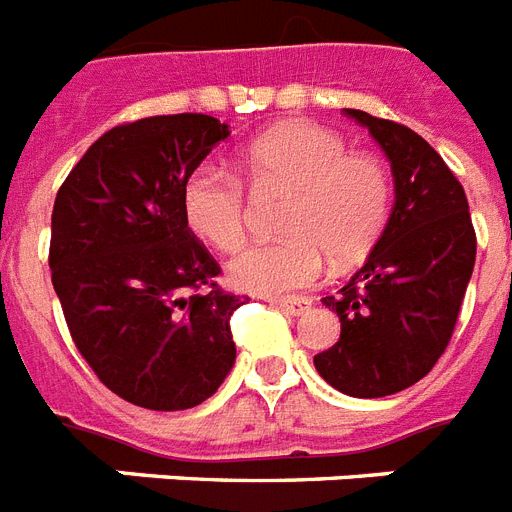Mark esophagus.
Instances as JSON below:
<instances>
[{
  "mask_svg": "<svg viewBox=\"0 0 512 512\" xmlns=\"http://www.w3.org/2000/svg\"><path fill=\"white\" fill-rule=\"evenodd\" d=\"M272 305H277V308H282L285 313H290V316H300V313H305V310H310V300L308 298H266Z\"/></svg>",
  "mask_w": 512,
  "mask_h": 512,
  "instance_id": "34e87169",
  "label": "esophagus"
}]
</instances>
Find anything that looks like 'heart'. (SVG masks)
<instances>
[{
	"mask_svg": "<svg viewBox=\"0 0 512 512\" xmlns=\"http://www.w3.org/2000/svg\"><path fill=\"white\" fill-rule=\"evenodd\" d=\"M243 168L259 189L290 191L282 230L230 261L240 290H303L334 266L360 261L381 235L391 202L388 173L362 152H347L344 139L310 121H285L248 144ZM183 217L209 246L235 251L246 240L248 207L243 186L217 168H196L181 191Z\"/></svg>",
	"mask_w": 512,
	"mask_h": 512,
	"instance_id": "b5f03b06",
	"label": "heart"
}]
</instances>
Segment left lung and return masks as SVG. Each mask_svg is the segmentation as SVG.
Listing matches in <instances>:
<instances>
[{
	"label": "left lung",
	"instance_id": "1",
	"mask_svg": "<svg viewBox=\"0 0 512 512\" xmlns=\"http://www.w3.org/2000/svg\"><path fill=\"white\" fill-rule=\"evenodd\" d=\"M344 113L388 157L396 199L360 272L321 300L342 334L313 365L336 391L381 399L422 381L451 342L476 235L464 186L417 131L357 108Z\"/></svg>",
	"mask_w": 512,
	"mask_h": 512
}]
</instances>
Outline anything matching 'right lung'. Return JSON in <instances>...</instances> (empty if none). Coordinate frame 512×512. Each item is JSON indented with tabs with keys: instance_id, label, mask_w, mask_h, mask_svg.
Returning a JSON list of instances; mask_svg holds the SVG:
<instances>
[{
	"instance_id": "obj_1",
	"label": "right lung",
	"mask_w": 512,
	"mask_h": 512,
	"mask_svg": "<svg viewBox=\"0 0 512 512\" xmlns=\"http://www.w3.org/2000/svg\"><path fill=\"white\" fill-rule=\"evenodd\" d=\"M230 137L204 113L106 131L61 183L51 214V282L72 339L116 396L176 412L212 396L235 365L217 261L183 217L181 191Z\"/></svg>"
}]
</instances>
